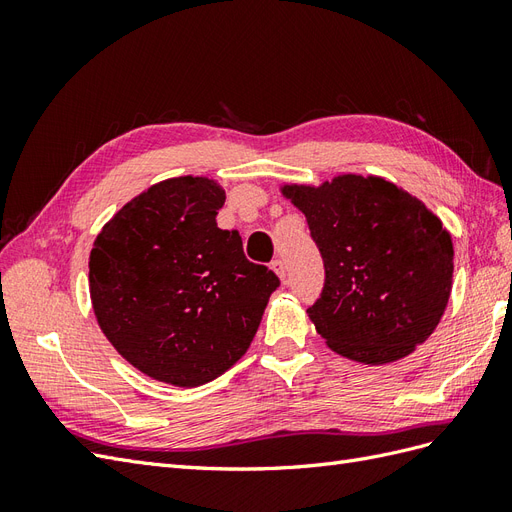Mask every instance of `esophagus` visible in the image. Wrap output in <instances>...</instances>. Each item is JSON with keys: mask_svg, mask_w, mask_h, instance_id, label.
<instances>
[{"mask_svg": "<svg viewBox=\"0 0 512 512\" xmlns=\"http://www.w3.org/2000/svg\"><path fill=\"white\" fill-rule=\"evenodd\" d=\"M271 267H273V271L284 280V277H286V262H284L282 258H277V260L271 262Z\"/></svg>", "mask_w": 512, "mask_h": 512, "instance_id": "34e87169", "label": "esophagus"}]
</instances>
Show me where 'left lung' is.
Listing matches in <instances>:
<instances>
[{"mask_svg": "<svg viewBox=\"0 0 512 512\" xmlns=\"http://www.w3.org/2000/svg\"><path fill=\"white\" fill-rule=\"evenodd\" d=\"M305 213L324 262L307 309L327 346L346 359H404L438 327L453 284V241L421 200L382 177L339 175L284 185Z\"/></svg>", "mask_w": 512, "mask_h": 512, "instance_id": "8db88e82", "label": "left lung"}]
</instances>
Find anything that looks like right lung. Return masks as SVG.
<instances>
[{"label":"right lung","mask_w":512,"mask_h":512,"mask_svg":"<svg viewBox=\"0 0 512 512\" xmlns=\"http://www.w3.org/2000/svg\"><path fill=\"white\" fill-rule=\"evenodd\" d=\"M207 177L166 179L123 205L91 247L89 294L102 333L153 380L192 389L250 348L277 275L243 254L215 215Z\"/></svg>","instance_id":"right-lung-1"}]
</instances>
